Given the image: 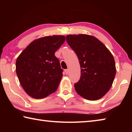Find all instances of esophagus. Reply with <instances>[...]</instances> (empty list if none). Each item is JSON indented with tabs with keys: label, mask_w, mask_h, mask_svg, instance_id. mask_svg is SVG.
Wrapping results in <instances>:
<instances>
[{
	"label": "esophagus",
	"mask_w": 132,
	"mask_h": 132,
	"mask_svg": "<svg viewBox=\"0 0 132 132\" xmlns=\"http://www.w3.org/2000/svg\"><path fill=\"white\" fill-rule=\"evenodd\" d=\"M64 72H65L66 75H68L69 73V69H65V70H64Z\"/></svg>",
	"instance_id": "34e87169"
}]
</instances>
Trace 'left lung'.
I'll return each instance as SVG.
<instances>
[{
	"instance_id": "left-lung-1",
	"label": "left lung",
	"mask_w": 132,
	"mask_h": 132,
	"mask_svg": "<svg viewBox=\"0 0 132 132\" xmlns=\"http://www.w3.org/2000/svg\"><path fill=\"white\" fill-rule=\"evenodd\" d=\"M66 41L75 51L81 68V76L75 84L78 94L90 101L99 100L111 88L116 75L113 55L92 35H68Z\"/></svg>"
}]
</instances>
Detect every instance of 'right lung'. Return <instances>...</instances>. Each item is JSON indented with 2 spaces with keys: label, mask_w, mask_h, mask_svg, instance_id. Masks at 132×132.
Here are the masks:
<instances>
[{
  "label": "right lung",
  "mask_w": 132,
  "mask_h": 132,
  "mask_svg": "<svg viewBox=\"0 0 132 132\" xmlns=\"http://www.w3.org/2000/svg\"><path fill=\"white\" fill-rule=\"evenodd\" d=\"M64 35L35 39L18 56L15 70L24 90L35 99L55 92L63 76V69L55 53L64 43Z\"/></svg>",
  "instance_id": "add662e5"
}]
</instances>
